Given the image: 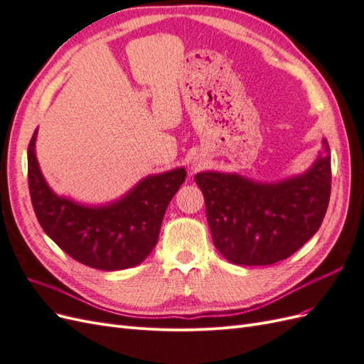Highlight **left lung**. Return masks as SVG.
I'll return each instance as SVG.
<instances>
[{"label":"left lung","instance_id":"left-lung-1","mask_svg":"<svg viewBox=\"0 0 364 364\" xmlns=\"http://www.w3.org/2000/svg\"><path fill=\"white\" fill-rule=\"evenodd\" d=\"M206 205L214 246L238 266H269L289 258L321 228L331 194L328 141L305 173L261 183L235 173L194 178Z\"/></svg>","mask_w":364,"mask_h":364}]
</instances>
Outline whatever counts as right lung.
Instances as JSON below:
<instances>
[{"label": "right lung", "mask_w": 364, "mask_h": 364, "mask_svg": "<svg viewBox=\"0 0 364 364\" xmlns=\"http://www.w3.org/2000/svg\"><path fill=\"white\" fill-rule=\"evenodd\" d=\"M38 130L28 144V190L39 223L54 243L87 267H135L156 246L162 218L185 182L183 167L147 176L118 200L87 206L54 193L36 158Z\"/></svg>", "instance_id": "obj_1"}]
</instances>
